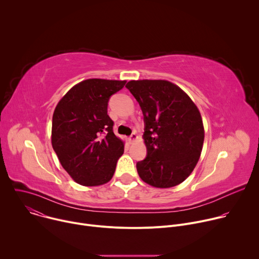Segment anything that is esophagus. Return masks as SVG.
Masks as SVG:
<instances>
[{
	"mask_svg": "<svg viewBox=\"0 0 259 259\" xmlns=\"http://www.w3.org/2000/svg\"><path fill=\"white\" fill-rule=\"evenodd\" d=\"M136 139H137V135H136V133L134 132V133H132L131 136L129 137V141L132 143V142H134Z\"/></svg>",
	"mask_w": 259,
	"mask_h": 259,
	"instance_id": "obj_1",
	"label": "esophagus"
}]
</instances>
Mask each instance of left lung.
Returning a JSON list of instances; mask_svg holds the SVG:
<instances>
[{
	"instance_id": "1",
	"label": "left lung",
	"mask_w": 259,
	"mask_h": 259,
	"mask_svg": "<svg viewBox=\"0 0 259 259\" xmlns=\"http://www.w3.org/2000/svg\"><path fill=\"white\" fill-rule=\"evenodd\" d=\"M144 119L146 158L136 164L147 184L168 189L186 180L203 149L205 131L200 110L191 97L166 80H132L126 85Z\"/></svg>"
}]
</instances>
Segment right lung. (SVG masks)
I'll list each match as a JSON object with an SVG mask.
<instances>
[{
    "label": "right lung",
    "mask_w": 259,
    "mask_h": 259,
    "mask_svg": "<svg viewBox=\"0 0 259 259\" xmlns=\"http://www.w3.org/2000/svg\"><path fill=\"white\" fill-rule=\"evenodd\" d=\"M125 84L118 80H84L70 88L54 109L52 147L63 169L81 186L108 182L124 154V141L113 131L107 102Z\"/></svg>",
    "instance_id": "1"
}]
</instances>
